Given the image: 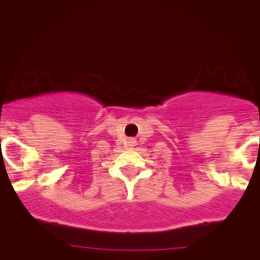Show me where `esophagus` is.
Masks as SVG:
<instances>
[{
  "mask_svg": "<svg viewBox=\"0 0 260 260\" xmlns=\"http://www.w3.org/2000/svg\"><path fill=\"white\" fill-rule=\"evenodd\" d=\"M130 143H132V144H134V141H133V139H130Z\"/></svg>",
  "mask_w": 260,
  "mask_h": 260,
  "instance_id": "1",
  "label": "esophagus"
}]
</instances>
